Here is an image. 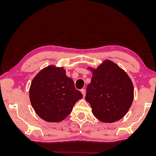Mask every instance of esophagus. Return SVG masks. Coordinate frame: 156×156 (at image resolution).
<instances>
[{
    "label": "esophagus",
    "mask_w": 156,
    "mask_h": 156,
    "mask_svg": "<svg viewBox=\"0 0 156 156\" xmlns=\"http://www.w3.org/2000/svg\"><path fill=\"white\" fill-rule=\"evenodd\" d=\"M81 93H82V94H83V97H85V95H86V91H85V90H84V89H82L81 90Z\"/></svg>",
    "instance_id": "34e87169"
}]
</instances>
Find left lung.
Segmentation results:
<instances>
[{
    "instance_id": "8db88e82",
    "label": "left lung",
    "mask_w": 156,
    "mask_h": 156,
    "mask_svg": "<svg viewBox=\"0 0 156 156\" xmlns=\"http://www.w3.org/2000/svg\"><path fill=\"white\" fill-rule=\"evenodd\" d=\"M87 88L86 100L96 119L112 123L122 119L129 111L134 98L133 84L124 69L110 60H105L94 69Z\"/></svg>"
}]
</instances>
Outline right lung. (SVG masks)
<instances>
[{"label":"right lung","instance_id":"add662e5","mask_svg":"<svg viewBox=\"0 0 156 156\" xmlns=\"http://www.w3.org/2000/svg\"><path fill=\"white\" fill-rule=\"evenodd\" d=\"M29 98L36 114L48 122H59L72 111L83 94L75 89L73 80L62 67L50 65L32 79Z\"/></svg>","mask_w":156,"mask_h":156}]
</instances>
